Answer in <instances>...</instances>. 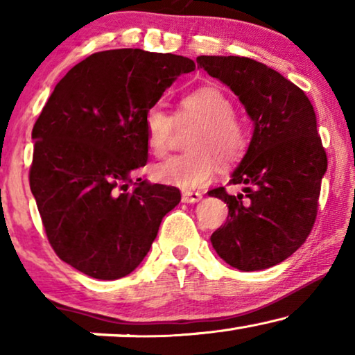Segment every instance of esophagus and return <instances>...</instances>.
I'll return each instance as SVG.
<instances>
[{
	"label": "esophagus",
	"instance_id": "1",
	"mask_svg": "<svg viewBox=\"0 0 355 355\" xmlns=\"http://www.w3.org/2000/svg\"><path fill=\"white\" fill-rule=\"evenodd\" d=\"M202 200V193L200 192H191V191H186L182 192V202L186 203H197Z\"/></svg>",
	"mask_w": 355,
	"mask_h": 355
}]
</instances>
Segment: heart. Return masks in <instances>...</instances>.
<instances>
[{"instance_id":"heart-1","label":"heart","mask_w":355,"mask_h":355,"mask_svg":"<svg viewBox=\"0 0 355 355\" xmlns=\"http://www.w3.org/2000/svg\"><path fill=\"white\" fill-rule=\"evenodd\" d=\"M178 123L196 121L189 137L191 152L173 155L152 168L157 182L192 191L203 187L215 178L218 159L234 164L249 148V134L234 118V103L218 87L207 85L189 92L179 100ZM174 118L159 105L145 111V142L153 155H163L174 130Z\"/></svg>"}]
</instances>
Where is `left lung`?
Segmentation results:
<instances>
[{
    "mask_svg": "<svg viewBox=\"0 0 355 355\" xmlns=\"http://www.w3.org/2000/svg\"><path fill=\"white\" fill-rule=\"evenodd\" d=\"M203 71L230 87L254 123L249 148L230 184L208 193L230 208L210 241L216 254L241 271L275 266L304 244L318 210L328 159L307 95L278 71L250 58L198 56Z\"/></svg>",
    "mask_w": 355,
    "mask_h": 355,
    "instance_id": "1",
    "label": "left lung"
}]
</instances>
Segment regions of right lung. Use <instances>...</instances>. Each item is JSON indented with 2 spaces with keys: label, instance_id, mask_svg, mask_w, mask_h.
Instances as JSON below:
<instances>
[{
  "label": "right lung",
  "instance_id": "1",
  "mask_svg": "<svg viewBox=\"0 0 355 355\" xmlns=\"http://www.w3.org/2000/svg\"><path fill=\"white\" fill-rule=\"evenodd\" d=\"M193 69L171 53H94L43 106L32 130L31 191L53 250L80 273L108 281L132 273L181 202L179 189L132 178L148 159L145 111Z\"/></svg>",
  "mask_w": 355,
  "mask_h": 355
}]
</instances>
